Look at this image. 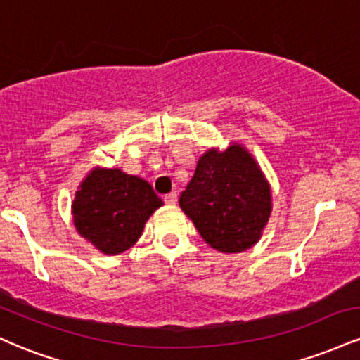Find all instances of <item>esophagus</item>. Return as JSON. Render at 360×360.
Listing matches in <instances>:
<instances>
[{"label": "esophagus", "mask_w": 360, "mask_h": 360, "mask_svg": "<svg viewBox=\"0 0 360 360\" xmlns=\"http://www.w3.org/2000/svg\"><path fill=\"white\" fill-rule=\"evenodd\" d=\"M164 203L166 205H176L177 203V194L176 193H169L164 196Z\"/></svg>", "instance_id": "1"}]
</instances>
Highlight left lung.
I'll return each instance as SVG.
<instances>
[{
  "label": "left lung",
  "instance_id": "8db88e82",
  "mask_svg": "<svg viewBox=\"0 0 360 360\" xmlns=\"http://www.w3.org/2000/svg\"><path fill=\"white\" fill-rule=\"evenodd\" d=\"M203 240L225 254L259 242L271 217V188L245 147L210 148L179 198Z\"/></svg>",
  "mask_w": 360,
  "mask_h": 360
}]
</instances>
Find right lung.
<instances>
[{"label":"right lung","instance_id":"right-lung-1","mask_svg":"<svg viewBox=\"0 0 360 360\" xmlns=\"http://www.w3.org/2000/svg\"><path fill=\"white\" fill-rule=\"evenodd\" d=\"M162 205L142 177L96 167L77 188L72 220L81 237L103 254L117 255L135 245L148 217Z\"/></svg>","mask_w":360,"mask_h":360}]
</instances>
